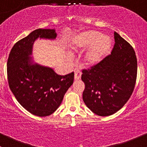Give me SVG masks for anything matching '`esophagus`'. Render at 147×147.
Returning <instances> with one entry per match:
<instances>
[{
    "instance_id": "34e87169",
    "label": "esophagus",
    "mask_w": 147,
    "mask_h": 147,
    "mask_svg": "<svg viewBox=\"0 0 147 147\" xmlns=\"http://www.w3.org/2000/svg\"><path fill=\"white\" fill-rule=\"evenodd\" d=\"M74 78L75 80H79L81 77V72L78 69H74Z\"/></svg>"
}]
</instances>
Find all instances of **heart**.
<instances>
[{"label": "heart", "instance_id": "heart-1", "mask_svg": "<svg viewBox=\"0 0 147 147\" xmlns=\"http://www.w3.org/2000/svg\"><path fill=\"white\" fill-rule=\"evenodd\" d=\"M88 49L84 54V61L86 65L95 66L102 61L111 47V40L106 35L94 30L84 32L76 36L72 40L71 48L73 51H78Z\"/></svg>", "mask_w": 147, "mask_h": 147}]
</instances>
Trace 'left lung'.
Masks as SVG:
<instances>
[{
    "instance_id": "obj_1",
    "label": "left lung",
    "mask_w": 147,
    "mask_h": 147,
    "mask_svg": "<svg viewBox=\"0 0 147 147\" xmlns=\"http://www.w3.org/2000/svg\"><path fill=\"white\" fill-rule=\"evenodd\" d=\"M114 38L111 54L98 64L82 70L83 100L100 116L111 115L120 110L132 94L137 80L135 51L116 32Z\"/></svg>"
}]
</instances>
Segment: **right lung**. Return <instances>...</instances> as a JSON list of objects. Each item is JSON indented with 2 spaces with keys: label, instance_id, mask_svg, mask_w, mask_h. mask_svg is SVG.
<instances>
[{
  "label": "right lung",
  "instance_id": "1",
  "mask_svg": "<svg viewBox=\"0 0 147 147\" xmlns=\"http://www.w3.org/2000/svg\"><path fill=\"white\" fill-rule=\"evenodd\" d=\"M54 30L37 29L14 45L7 62L8 85L25 110L39 117L52 114L74 83V73L60 76L51 68L33 63L30 55L38 37L55 39Z\"/></svg>",
  "mask_w": 147,
  "mask_h": 147
}]
</instances>
